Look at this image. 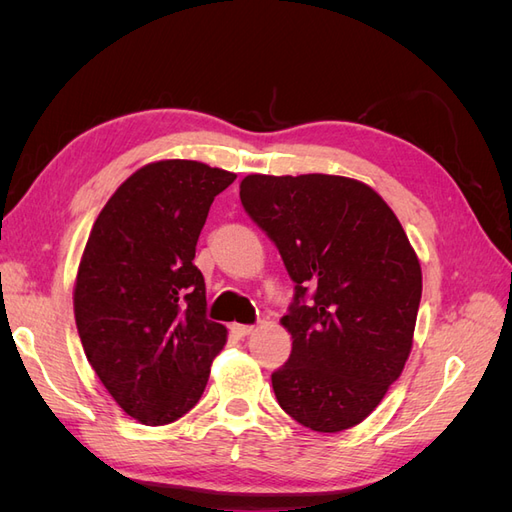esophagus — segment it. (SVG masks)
I'll return each instance as SVG.
<instances>
[{"instance_id": "34e87169", "label": "esophagus", "mask_w": 512, "mask_h": 512, "mask_svg": "<svg viewBox=\"0 0 512 512\" xmlns=\"http://www.w3.org/2000/svg\"><path fill=\"white\" fill-rule=\"evenodd\" d=\"M232 333H235L237 337H247V335H252L256 329L252 327V324H232Z\"/></svg>"}]
</instances>
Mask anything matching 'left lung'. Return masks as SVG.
I'll return each instance as SVG.
<instances>
[{"instance_id":"8db88e82","label":"left lung","mask_w":512,"mask_h":512,"mask_svg":"<svg viewBox=\"0 0 512 512\" xmlns=\"http://www.w3.org/2000/svg\"><path fill=\"white\" fill-rule=\"evenodd\" d=\"M239 196L294 282L282 318L292 352L271 374L277 401L320 433L359 425L412 348L423 277L404 228L346 177L250 175Z\"/></svg>"}]
</instances>
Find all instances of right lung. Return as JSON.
<instances>
[{"instance_id": "right-lung-1", "label": "right lung", "mask_w": 512, "mask_h": 512, "mask_svg": "<svg viewBox=\"0 0 512 512\" xmlns=\"http://www.w3.org/2000/svg\"><path fill=\"white\" fill-rule=\"evenodd\" d=\"M235 173L194 160L147 164L91 228L74 288L76 329L106 391L143 425H168L203 395L226 329L207 318L196 243Z\"/></svg>"}]
</instances>
